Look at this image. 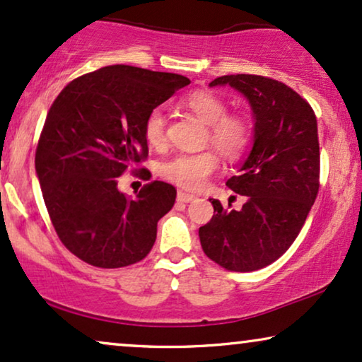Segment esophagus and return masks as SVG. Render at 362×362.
Segmentation results:
<instances>
[{
    "instance_id": "1",
    "label": "esophagus",
    "mask_w": 362,
    "mask_h": 362,
    "mask_svg": "<svg viewBox=\"0 0 362 362\" xmlns=\"http://www.w3.org/2000/svg\"><path fill=\"white\" fill-rule=\"evenodd\" d=\"M192 199H196L194 194H189V192H185V191L177 192V201H181V203H191Z\"/></svg>"
}]
</instances>
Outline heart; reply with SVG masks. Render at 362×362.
Wrapping results in <instances>:
<instances>
[{
	"instance_id": "b5f03b06",
	"label": "heart",
	"mask_w": 362,
	"mask_h": 362,
	"mask_svg": "<svg viewBox=\"0 0 362 362\" xmlns=\"http://www.w3.org/2000/svg\"><path fill=\"white\" fill-rule=\"evenodd\" d=\"M182 106L196 118L208 124L209 143L228 159H236L246 151L251 141L247 121L238 115H228V106L211 91L191 93L182 100ZM144 139L149 146L161 148L166 141V116L159 107L146 115L143 124ZM219 168V159L213 151L181 153L159 164V175L182 189H198Z\"/></svg>"
}]
</instances>
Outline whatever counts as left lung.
I'll return each instance as SVG.
<instances>
[{"instance_id":"obj_1","label":"left lung","mask_w":362,"mask_h":362,"mask_svg":"<svg viewBox=\"0 0 362 362\" xmlns=\"http://www.w3.org/2000/svg\"><path fill=\"white\" fill-rule=\"evenodd\" d=\"M226 84L246 98L255 119L251 151L226 182L246 203L236 211L209 199L216 214L199 228V241L219 266L250 273L289 250L316 201L317 121L309 103L276 79L228 74L209 86Z\"/></svg>"}]
</instances>
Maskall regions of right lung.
I'll use <instances>...</instances> for the list:
<instances>
[{
    "instance_id": "right-lung-1",
    "label": "right lung",
    "mask_w": 362,
    "mask_h": 362,
    "mask_svg": "<svg viewBox=\"0 0 362 362\" xmlns=\"http://www.w3.org/2000/svg\"><path fill=\"white\" fill-rule=\"evenodd\" d=\"M191 81L173 73L112 64L64 86L46 116L35 168L61 243L96 267L148 256L175 186L149 182L126 198L118 180L148 156L146 115Z\"/></svg>"
}]
</instances>
